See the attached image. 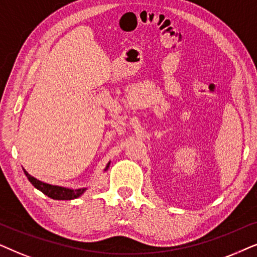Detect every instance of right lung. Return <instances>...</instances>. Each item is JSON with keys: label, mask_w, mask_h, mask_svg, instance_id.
<instances>
[{"label": "right lung", "mask_w": 257, "mask_h": 257, "mask_svg": "<svg viewBox=\"0 0 257 257\" xmlns=\"http://www.w3.org/2000/svg\"><path fill=\"white\" fill-rule=\"evenodd\" d=\"M109 167V164L107 166V168ZM25 170V169H23ZM26 176L28 177V180L30 181V183L33 184L34 187L37 188V189L42 191L44 195H47L48 197L54 198V200H73V198H76L78 196H81L83 194L84 189H77V190H71V189H67V188L63 187H57V186H51V184L41 182L35 177H33L32 175H29L28 173L25 170Z\"/></svg>", "instance_id": "1"}]
</instances>
